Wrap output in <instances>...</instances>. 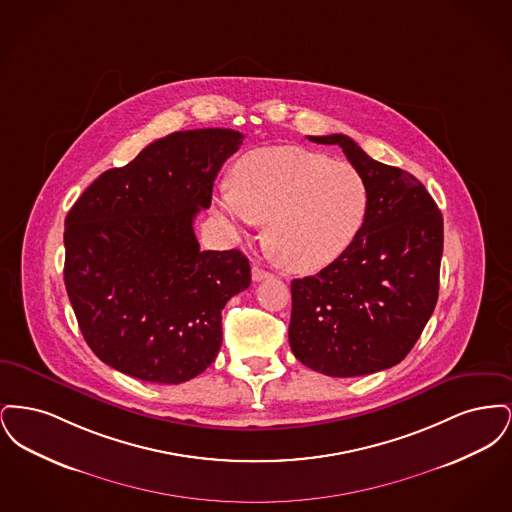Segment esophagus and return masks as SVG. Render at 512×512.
I'll use <instances>...</instances> for the list:
<instances>
[{"instance_id":"obj_1","label":"esophagus","mask_w":512,"mask_h":512,"mask_svg":"<svg viewBox=\"0 0 512 512\" xmlns=\"http://www.w3.org/2000/svg\"><path fill=\"white\" fill-rule=\"evenodd\" d=\"M272 274L268 272V270H265L263 267H255L251 268V278H253V282H261V280H267V278H270Z\"/></svg>"}]
</instances>
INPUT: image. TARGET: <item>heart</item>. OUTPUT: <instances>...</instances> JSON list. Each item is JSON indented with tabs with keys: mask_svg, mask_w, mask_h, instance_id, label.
<instances>
[{
	"mask_svg": "<svg viewBox=\"0 0 512 512\" xmlns=\"http://www.w3.org/2000/svg\"><path fill=\"white\" fill-rule=\"evenodd\" d=\"M217 205L236 234L267 222L265 242L282 267L307 274L334 263L355 242L368 211L363 174L303 147L244 155Z\"/></svg>",
	"mask_w": 512,
	"mask_h": 512,
	"instance_id": "b5f03b06",
	"label": "heart"
}]
</instances>
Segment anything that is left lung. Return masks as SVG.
<instances>
[{
    "label": "left lung",
    "mask_w": 512,
    "mask_h": 512,
    "mask_svg": "<svg viewBox=\"0 0 512 512\" xmlns=\"http://www.w3.org/2000/svg\"><path fill=\"white\" fill-rule=\"evenodd\" d=\"M340 146L368 186L365 224L340 257L292 282L290 347L326 376H365L401 363L438 303L443 217L411 172L368 157L349 136H309Z\"/></svg>",
    "instance_id": "8db88e82"
}]
</instances>
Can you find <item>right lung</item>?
I'll return each mask as SVG.
<instances>
[{
    "label": "right lung",
    "mask_w": 512,
    "mask_h": 512,
    "mask_svg": "<svg viewBox=\"0 0 512 512\" xmlns=\"http://www.w3.org/2000/svg\"><path fill=\"white\" fill-rule=\"evenodd\" d=\"M230 128L172 132L109 169L65 219V288L80 332L105 365L182 384L217 359L222 309L251 284L242 251H201L222 163L242 146Z\"/></svg>",
    "instance_id": "obj_1"
}]
</instances>
